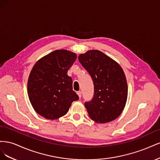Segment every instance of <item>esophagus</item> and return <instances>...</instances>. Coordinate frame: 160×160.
<instances>
[{
	"label": "esophagus",
	"mask_w": 160,
	"mask_h": 160,
	"mask_svg": "<svg viewBox=\"0 0 160 160\" xmlns=\"http://www.w3.org/2000/svg\"><path fill=\"white\" fill-rule=\"evenodd\" d=\"M77 94L78 95V96L79 97V98H81V91H77Z\"/></svg>",
	"instance_id": "1"
}]
</instances>
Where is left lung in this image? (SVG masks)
<instances>
[{"label": "left lung", "mask_w": 160, "mask_h": 160, "mask_svg": "<svg viewBox=\"0 0 160 160\" xmlns=\"http://www.w3.org/2000/svg\"><path fill=\"white\" fill-rule=\"evenodd\" d=\"M78 59L93 81V98L85 103L89 118L100 123L118 118L128 98V83L122 67L98 50L81 54Z\"/></svg>", "instance_id": "obj_1"}]
</instances>
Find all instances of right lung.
<instances>
[{
  "label": "right lung",
  "instance_id": "obj_1",
  "mask_svg": "<svg viewBox=\"0 0 160 160\" xmlns=\"http://www.w3.org/2000/svg\"><path fill=\"white\" fill-rule=\"evenodd\" d=\"M77 59L75 53L56 50L42 57L28 77V98L36 112L46 119L65 115L79 96L72 90V80L67 71Z\"/></svg>",
  "mask_w": 160,
  "mask_h": 160
}]
</instances>
